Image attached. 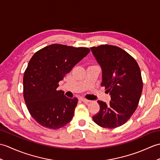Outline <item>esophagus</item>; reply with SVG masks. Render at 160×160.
<instances>
[{"label":"esophagus","mask_w":160,"mask_h":160,"mask_svg":"<svg viewBox=\"0 0 160 160\" xmlns=\"http://www.w3.org/2000/svg\"><path fill=\"white\" fill-rule=\"evenodd\" d=\"M80 99L81 101H82L83 102H84V103H88V102H90V100H87V99H85V98H80Z\"/></svg>","instance_id":"34e87169"}]
</instances>
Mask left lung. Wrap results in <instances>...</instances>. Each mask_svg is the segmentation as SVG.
I'll return each mask as SVG.
<instances>
[{
  "mask_svg": "<svg viewBox=\"0 0 160 160\" xmlns=\"http://www.w3.org/2000/svg\"><path fill=\"white\" fill-rule=\"evenodd\" d=\"M102 71L101 86L111 96L109 104L98 100L100 111L93 120L101 127L114 128L125 124L138 106L143 82L141 71L133 58L116 46L91 47Z\"/></svg>",
  "mask_w": 160,
  "mask_h": 160,
  "instance_id": "1",
  "label": "left lung"
}]
</instances>
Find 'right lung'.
<instances>
[{"label": "right lung", "instance_id": "add662e5", "mask_svg": "<svg viewBox=\"0 0 160 160\" xmlns=\"http://www.w3.org/2000/svg\"><path fill=\"white\" fill-rule=\"evenodd\" d=\"M89 52L86 47L53 44L33 54L24 73L23 96L30 115L39 124L58 129L73 118L78 98H68L57 88Z\"/></svg>", "mask_w": 160, "mask_h": 160}]
</instances>
